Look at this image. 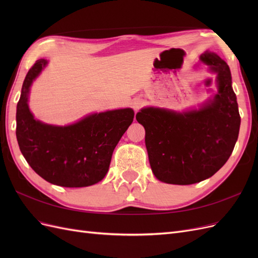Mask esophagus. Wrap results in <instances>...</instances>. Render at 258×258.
Here are the masks:
<instances>
[{"label":"esophagus","instance_id":"1","mask_svg":"<svg viewBox=\"0 0 258 258\" xmlns=\"http://www.w3.org/2000/svg\"><path fill=\"white\" fill-rule=\"evenodd\" d=\"M132 108H134V110L137 112L138 110H140V107L142 106V101L141 100H139V99H137V100H135L134 102H132Z\"/></svg>","mask_w":258,"mask_h":258}]
</instances>
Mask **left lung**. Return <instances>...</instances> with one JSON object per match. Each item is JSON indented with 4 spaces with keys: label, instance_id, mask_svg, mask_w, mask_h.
<instances>
[{
    "label": "left lung",
    "instance_id": "obj_1",
    "mask_svg": "<svg viewBox=\"0 0 258 258\" xmlns=\"http://www.w3.org/2000/svg\"><path fill=\"white\" fill-rule=\"evenodd\" d=\"M200 60L217 73L218 93L212 102L184 114L147 107L136 116L145 129L153 173L168 184L211 177L228 160L238 140L241 117L229 67L213 52L201 54Z\"/></svg>",
    "mask_w": 258,
    "mask_h": 258
}]
</instances>
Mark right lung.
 Returning a JSON list of instances; mask_svg holds the SVG:
<instances>
[{"mask_svg": "<svg viewBox=\"0 0 258 258\" xmlns=\"http://www.w3.org/2000/svg\"><path fill=\"white\" fill-rule=\"evenodd\" d=\"M47 64L38 59L23 81L17 104L16 137L27 162L46 181L63 187H86L100 182L108 171L114 148L134 121L131 108L92 114L67 127L35 120L28 93Z\"/></svg>", "mask_w": 258, "mask_h": 258, "instance_id": "right-lung-1", "label": "right lung"}]
</instances>
